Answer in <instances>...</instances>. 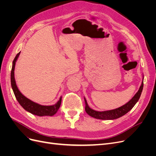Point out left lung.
<instances>
[{
	"label": "left lung",
	"instance_id": "1",
	"mask_svg": "<svg viewBox=\"0 0 156 156\" xmlns=\"http://www.w3.org/2000/svg\"><path fill=\"white\" fill-rule=\"evenodd\" d=\"M143 88V81L141 84V86L140 87L138 92L135 94V95L132 98L131 100L127 102L126 104L122 105L115 109L110 110V111H94L92 108L89 107L88 105V103L87 102L86 99L84 98V101H85V111L87 114L90 116L95 118L97 119L100 120H114L119 119V118L124 116L126 113L128 112L132 108H133L135 105L136 103L139 100L140 96L142 93Z\"/></svg>",
	"mask_w": 156,
	"mask_h": 156
}]
</instances>
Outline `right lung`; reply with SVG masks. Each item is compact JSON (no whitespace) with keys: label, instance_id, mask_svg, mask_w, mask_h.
<instances>
[{"label":"right lung","instance_id":"add662e5","mask_svg":"<svg viewBox=\"0 0 156 156\" xmlns=\"http://www.w3.org/2000/svg\"><path fill=\"white\" fill-rule=\"evenodd\" d=\"M20 53L21 52L17 53L16 56L15 58H14L11 71V85L17 101L25 110L32 113L33 115L40 116L54 115L55 114H56V112L58 111V108L60 106L61 101H62V97H60V100L55 105L50 106L41 105L40 104H37V103L35 102H33L32 101L30 100L29 99L27 98L25 96L23 95L20 90H19V89L16 85L15 78H14V69H15L16 62L17 58L19 57V55H20Z\"/></svg>","mask_w":156,"mask_h":156}]
</instances>
